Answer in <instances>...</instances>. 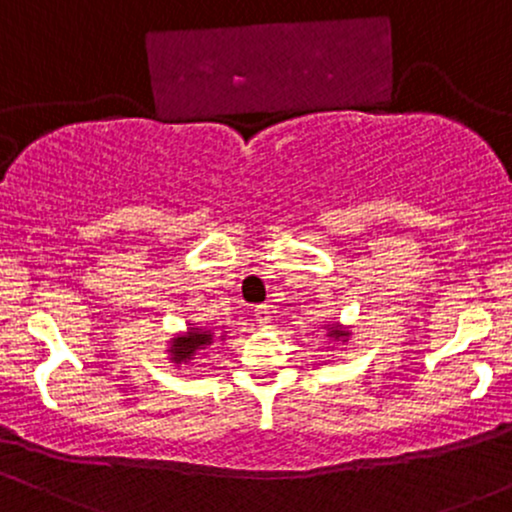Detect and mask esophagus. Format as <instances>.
<instances>
[{
	"mask_svg": "<svg viewBox=\"0 0 512 512\" xmlns=\"http://www.w3.org/2000/svg\"><path fill=\"white\" fill-rule=\"evenodd\" d=\"M255 322L260 327H269V322H272V308H269V305H257V308H255Z\"/></svg>",
	"mask_w": 512,
	"mask_h": 512,
	"instance_id": "obj_1",
	"label": "esophagus"
}]
</instances>
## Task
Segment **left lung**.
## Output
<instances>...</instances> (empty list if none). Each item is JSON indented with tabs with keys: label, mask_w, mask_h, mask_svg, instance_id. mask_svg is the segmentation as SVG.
Segmentation results:
<instances>
[{
	"label": "left lung",
	"mask_w": 512,
	"mask_h": 512,
	"mask_svg": "<svg viewBox=\"0 0 512 512\" xmlns=\"http://www.w3.org/2000/svg\"><path fill=\"white\" fill-rule=\"evenodd\" d=\"M330 337H334V339H342V337H349V332H339V330H332V332H330Z\"/></svg>",
	"instance_id": "8db88e82"
}]
</instances>
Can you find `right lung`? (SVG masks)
<instances>
[{"label": "right lung", "instance_id": "obj_1", "mask_svg": "<svg viewBox=\"0 0 512 512\" xmlns=\"http://www.w3.org/2000/svg\"><path fill=\"white\" fill-rule=\"evenodd\" d=\"M214 342V334L211 332H202V330H192L187 332L185 337H178L170 346V354H173V361L175 363H185L187 358L195 354L197 349H202V346H209Z\"/></svg>", "mask_w": 512, "mask_h": 512}]
</instances>
